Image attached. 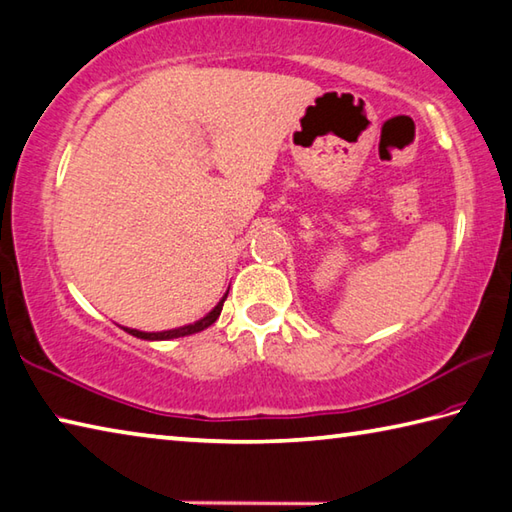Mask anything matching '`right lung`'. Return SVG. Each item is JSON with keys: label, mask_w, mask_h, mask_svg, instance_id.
Returning <instances> with one entry per match:
<instances>
[{"label": "right lung", "mask_w": 512, "mask_h": 512, "mask_svg": "<svg viewBox=\"0 0 512 512\" xmlns=\"http://www.w3.org/2000/svg\"><path fill=\"white\" fill-rule=\"evenodd\" d=\"M228 297V291L226 295L221 297V300L217 302L215 309H212L210 313L203 315L201 320L192 322V324H183V327H176V329H167V331H138V329H129V327H123V331H127L129 336L134 338H141V340H174V338H183V336H192V333H199L203 329H208L210 324H215L217 318L221 315V309H224V302Z\"/></svg>", "instance_id": "obj_1"}]
</instances>
